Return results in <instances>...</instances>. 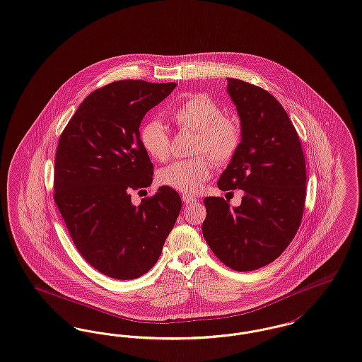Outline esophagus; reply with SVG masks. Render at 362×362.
Segmentation results:
<instances>
[{"mask_svg": "<svg viewBox=\"0 0 362 362\" xmlns=\"http://www.w3.org/2000/svg\"><path fill=\"white\" fill-rule=\"evenodd\" d=\"M182 199H183V202L186 204V206H192V204L197 202V198H194L192 195H187V194H183V195H182Z\"/></svg>", "mask_w": 362, "mask_h": 362, "instance_id": "1", "label": "esophagus"}]
</instances>
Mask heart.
<instances>
[{"instance_id":"obj_1","label":"heart","mask_w":362,"mask_h":362,"mask_svg":"<svg viewBox=\"0 0 362 362\" xmlns=\"http://www.w3.org/2000/svg\"><path fill=\"white\" fill-rule=\"evenodd\" d=\"M170 120L183 129L195 131V153H206L217 164L228 163L239 149L242 132L238 120L223 115L211 97L197 94L187 97L170 109ZM142 148L151 158L164 161L170 154V134L165 127L151 120L139 131ZM212 175V163L206 156L179 160L158 173L161 185L176 192L197 194Z\"/></svg>"}]
</instances>
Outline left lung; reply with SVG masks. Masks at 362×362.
Returning a JSON list of instances; mask_svg holds the SVG:
<instances>
[{"mask_svg": "<svg viewBox=\"0 0 362 362\" xmlns=\"http://www.w3.org/2000/svg\"><path fill=\"white\" fill-rule=\"evenodd\" d=\"M227 91L240 119L242 139L217 187L240 189L230 209L206 197L202 234L216 257L234 271H255L275 261L297 234L306 197V167L297 131L267 90L228 78Z\"/></svg>", "mask_w": 362, "mask_h": 362, "instance_id": "1", "label": "left lung"}]
</instances>
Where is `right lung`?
Masks as SVG:
<instances>
[{
    "label": "right lung",
    "mask_w": 362,
    "mask_h": 362,
    "mask_svg": "<svg viewBox=\"0 0 362 362\" xmlns=\"http://www.w3.org/2000/svg\"><path fill=\"white\" fill-rule=\"evenodd\" d=\"M175 87L145 81L104 86L86 97L60 136L54 202L78 252L107 276L146 274L180 213V197L167 186L139 206L131 202L132 190L153 182L141 122Z\"/></svg>",
    "instance_id": "right-lung-1"
}]
</instances>
